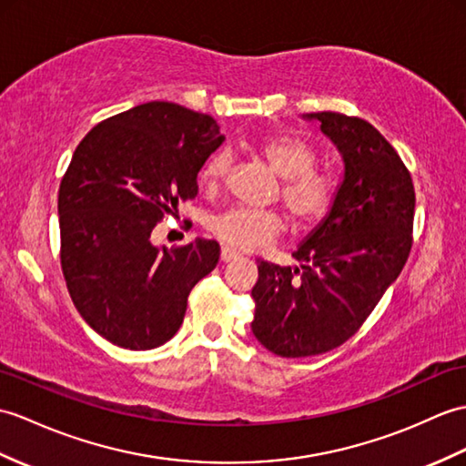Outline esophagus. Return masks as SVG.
Listing matches in <instances>:
<instances>
[{"label": "esophagus", "mask_w": 466, "mask_h": 466, "mask_svg": "<svg viewBox=\"0 0 466 466\" xmlns=\"http://www.w3.org/2000/svg\"><path fill=\"white\" fill-rule=\"evenodd\" d=\"M238 258H240V252L232 250L230 246H222V250H220V259H222V262H232V259H238Z\"/></svg>", "instance_id": "obj_1"}]
</instances>
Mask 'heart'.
<instances>
[{"mask_svg": "<svg viewBox=\"0 0 466 466\" xmlns=\"http://www.w3.org/2000/svg\"><path fill=\"white\" fill-rule=\"evenodd\" d=\"M282 184V200L298 222H313L326 214L335 198V180L328 172L313 168L316 155L299 138L276 137L258 147ZM230 168V155L220 150L210 157L202 170V180L214 188ZM210 232L238 250H262L284 232L286 220L276 210L234 207L216 214L208 222Z\"/></svg>", "mask_w": 466, "mask_h": 466, "instance_id": "b5f03b06", "label": "heart"}]
</instances>
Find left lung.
<instances>
[{"instance_id": "obj_1", "label": "left lung", "mask_w": 466, "mask_h": 466, "mask_svg": "<svg viewBox=\"0 0 466 466\" xmlns=\"http://www.w3.org/2000/svg\"><path fill=\"white\" fill-rule=\"evenodd\" d=\"M338 148L329 212L294 252L299 268L258 262L252 333L279 357L326 353L361 328L407 262L415 216L409 170L363 118L308 113Z\"/></svg>"}]
</instances>
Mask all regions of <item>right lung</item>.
<instances>
[{"mask_svg": "<svg viewBox=\"0 0 466 466\" xmlns=\"http://www.w3.org/2000/svg\"><path fill=\"white\" fill-rule=\"evenodd\" d=\"M212 116L150 101L96 125L59 187L61 268L81 318L125 350H153L178 331L190 289L220 246L150 242L157 222L198 194L204 162L224 143Z\"/></svg>", "mask_w": 466, "mask_h": 466, "instance_id": "add662e5", "label": "right lung"}]
</instances>
